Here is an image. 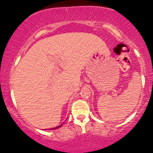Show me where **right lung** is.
Returning <instances> with one entry per match:
<instances>
[{
  "mask_svg": "<svg viewBox=\"0 0 153 153\" xmlns=\"http://www.w3.org/2000/svg\"><path fill=\"white\" fill-rule=\"evenodd\" d=\"M62 125H63V124H61V125H60V126H57V127H55V128H51V129H56V128H60V127L62 126Z\"/></svg>",
  "mask_w": 153,
  "mask_h": 153,
  "instance_id": "1",
  "label": "right lung"
}]
</instances>
